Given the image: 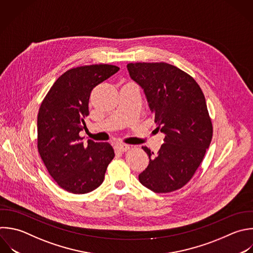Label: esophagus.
I'll return each instance as SVG.
<instances>
[{"mask_svg": "<svg viewBox=\"0 0 253 253\" xmlns=\"http://www.w3.org/2000/svg\"><path fill=\"white\" fill-rule=\"evenodd\" d=\"M116 149L118 151H121V152H124V151H126L127 149H129V145L127 144H125V143H117L116 144Z\"/></svg>", "mask_w": 253, "mask_h": 253, "instance_id": "34e87169", "label": "esophagus"}]
</instances>
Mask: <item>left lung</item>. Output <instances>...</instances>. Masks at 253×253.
<instances>
[{
    "instance_id": "8db88e82",
    "label": "left lung",
    "mask_w": 253,
    "mask_h": 253,
    "mask_svg": "<svg viewBox=\"0 0 253 253\" xmlns=\"http://www.w3.org/2000/svg\"><path fill=\"white\" fill-rule=\"evenodd\" d=\"M126 67L143 89L156 129L165 133L156 155L142 146L149 164L139 182L155 193L176 191L191 180L212 137L205 96L194 78L174 65L136 62Z\"/></svg>"
}]
</instances>
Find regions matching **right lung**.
<instances>
[{
  "label": "right lung",
  "mask_w": 253,
  "mask_h": 253,
  "mask_svg": "<svg viewBox=\"0 0 253 253\" xmlns=\"http://www.w3.org/2000/svg\"><path fill=\"white\" fill-rule=\"evenodd\" d=\"M120 70L118 66L95 64L66 71L52 85L38 115V149L53 180L73 194H86L104 181L115 157L108 142L88 139L79 132L86 127L92 90Z\"/></svg>",
  "instance_id": "obj_1"
}]
</instances>
